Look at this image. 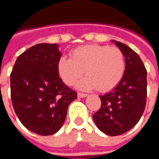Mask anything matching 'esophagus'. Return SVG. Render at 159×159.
Returning <instances> with one entry per match:
<instances>
[{"label": "esophagus", "mask_w": 159, "mask_h": 159, "mask_svg": "<svg viewBox=\"0 0 159 159\" xmlns=\"http://www.w3.org/2000/svg\"><path fill=\"white\" fill-rule=\"evenodd\" d=\"M87 93H77V96L79 97V98H85V97H87Z\"/></svg>", "instance_id": "1"}]
</instances>
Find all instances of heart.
<instances>
[{
    "label": "heart",
    "instance_id": "b5f03b06",
    "mask_svg": "<svg viewBox=\"0 0 159 159\" xmlns=\"http://www.w3.org/2000/svg\"><path fill=\"white\" fill-rule=\"evenodd\" d=\"M70 59L61 57L58 62V72L63 82L71 86L85 71L87 77L78 87L82 89L96 88L100 92L113 89L120 83L125 72V59L117 47L90 45L78 47L72 50Z\"/></svg>",
    "mask_w": 159,
    "mask_h": 159
}]
</instances>
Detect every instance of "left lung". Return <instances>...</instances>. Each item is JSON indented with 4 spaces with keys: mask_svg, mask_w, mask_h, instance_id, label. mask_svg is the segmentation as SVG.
<instances>
[{
    "mask_svg": "<svg viewBox=\"0 0 159 159\" xmlns=\"http://www.w3.org/2000/svg\"><path fill=\"white\" fill-rule=\"evenodd\" d=\"M125 58V72L109 93L100 95L101 107L93 115L98 129L111 136L126 133L136 124L147 102V70L140 56L129 47L113 41Z\"/></svg>",
    "mask_w": 159,
    "mask_h": 159,
    "instance_id": "left-lung-1",
    "label": "left lung"
}]
</instances>
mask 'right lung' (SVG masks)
<instances>
[{
    "instance_id": "add662e5",
    "label": "right lung",
    "mask_w": 159,
    "mask_h": 159,
    "mask_svg": "<svg viewBox=\"0 0 159 159\" xmlns=\"http://www.w3.org/2000/svg\"><path fill=\"white\" fill-rule=\"evenodd\" d=\"M58 44L40 43L18 57L10 75L14 111L26 129L50 135L62 127L67 108L77 93L58 72Z\"/></svg>"
}]
</instances>
